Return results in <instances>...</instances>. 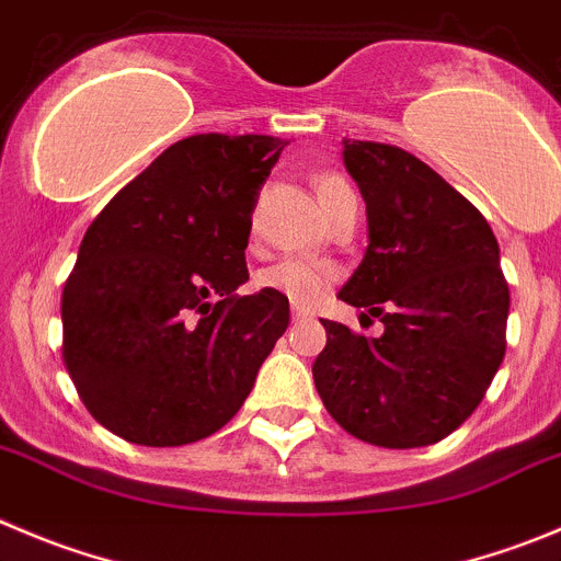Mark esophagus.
Masks as SVG:
<instances>
[{
  "label": "esophagus",
  "mask_w": 561,
  "mask_h": 561,
  "mask_svg": "<svg viewBox=\"0 0 561 561\" xmlns=\"http://www.w3.org/2000/svg\"><path fill=\"white\" fill-rule=\"evenodd\" d=\"M293 321H307V318H310V310H305V307H298V305H293Z\"/></svg>",
  "instance_id": "1"
}]
</instances>
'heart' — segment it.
Returning a JSON list of instances; mask_svg holds the SVG:
<instances>
[{
  "mask_svg": "<svg viewBox=\"0 0 561 561\" xmlns=\"http://www.w3.org/2000/svg\"><path fill=\"white\" fill-rule=\"evenodd\" d=\"M343 193H352L348 182L340 180V176L327 174L318 180V198H321L323 209L332 207ZM332 268L316 260H305V256H285L279 263L268 265L265 271H260L256 282L265 290L282 293V296L293 298L296 305H316L318 298L323 296V290L332 282Z\"/></svg>",
  "mask_w": 561,
  "mask_h": 561,
  "instance_id": "b5f03b06",
  "label": "heart"
}]
</instances>
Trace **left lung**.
<instances>
[{
  "label": "left lung",
  "instance_id": "8db88e82",
  "mask_svg": "<svg viewBox=\"0 0 561 561\" xmlns=\"http://www.w3.org/2000/svg\"><path fill=\"white\" fill-rule=\"evenodd\" d=\"M343 162L365 198L368 249L337 296L385 332L365 337L321 321L318 396L370 446H432L473 415L504 359L510 285L499 240L410 151L345 138Z\"/></svg>",
  "mask_w": 561,
  "mask_h": 561
}]
</instances>
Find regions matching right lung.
<instances>
[{"instance_id": "add662e5", "label": "right lung", "mask_w": 561, "mask_h": 561, "mask_svg": "<svg viewBox=\"0 0 561 561\" xmlns=\"http://www.w3.org/2000/svg\"><path fill=\"white\" fill-rule=\"evenodd\" d=\"M287 140L193 135L88 227L62 287V363L93 417L138 446H187L232 421L290 323L249 282L251 213Z\"/></svg>"}]
</instances>
